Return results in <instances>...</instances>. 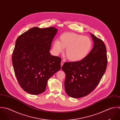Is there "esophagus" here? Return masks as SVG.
<instances>
[{"mask_svg":"<svg viewBox=\"0 0 120 120\" xmlns=\"http://www.w3.org/2000/svg\"><path fill=\"white\" fill-rule=\"evenodd\" d=\"M64 61L63 60H61V67L63 66V65L64 64Z\"/></svg>","mask_w":120,"mask_h":120,"instance_id":"obj_1","label":"esophagus"}]
</instances>
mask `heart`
I'll use <instances>...</instances> for the list:
<instances>
[{
	"label": "heart",
	"mask_w": 120,
	"mask_h": 120,
	"mask_svg": "<svg viewBox=\"0 0 120 120\" xmlns=\"http://www.w3.org/2000/svg\"><path fill=\"white\" fill-rule=\"evenodd\" d=\"M93 45L91 39L74 33H66L60 37V41L53 42L52 50L55 54H59L66 48V58L72 62L79 61L85 59L89 53Z\"/></svg>",
	"instance_id": "heart-1"
}]
</instances>
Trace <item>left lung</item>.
Wrapping results in <instances>:
<instances>
[{
	"mask_svg": "<svg viewBox=\"0 0 120 120\" xmlns=\"http://www.w3.org/2000/svg\"><path fill=\"white\" fill-rule=\"evenodd\" d=\"M94 47L83 60L65 62L62 67L66 75L65 89L71 97L79 98L86 96L97 86L107 66L106 46L103 41L90 34Z\"/></svg>",
	"mask_w": 120,
	"mask_h": 120,
	"instance_id": "1",
	"label": "left lung"
}]
</instances>
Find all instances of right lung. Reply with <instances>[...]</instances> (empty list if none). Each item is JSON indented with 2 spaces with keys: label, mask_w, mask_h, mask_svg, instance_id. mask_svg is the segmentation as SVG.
I'll return each instance as SVG.
<instances>
[{
  "label": "right lung",
  "mask_w": 120,
  "mask_h": 120,
  "mask_svg": "<svg viewBox=\"0 0 120 120\" xmlns=\"http://www.w3.org/2000/svg\"><path fill=\"white\" fill-rule=\"evenodd\" d=\"M58 29L32 28L16 41L12 62L16 78L27 93L44 92L48 79L61 68V59L52 55L50 49Z\"/></svg>",
  "instance_id": "add662e5"
}]
</instances>
